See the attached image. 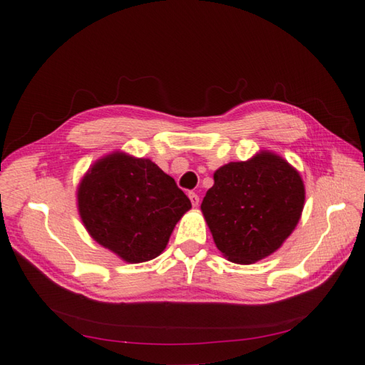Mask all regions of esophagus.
I'll return each instance as SVG.
<instances>
[{
  "instance_id": "34e87169",
  "label": "esophagus",
  "mask_w": 365,
  "mask_h": 365,
  "mask_svg": "<svg viewBox=\"0 0 365 365\" xmlns=\"http://www.w3.org/2000/svg\"><path fill=\"white\" fill-rule=\"evenodd\" d=\"M188 197H190V200H191L192 207H197V205H199V196L196 195L195 191H190V192H188Z\"/></svg>"
}]
</instances>
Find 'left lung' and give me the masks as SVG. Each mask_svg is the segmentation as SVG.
Segmentation results:
<instances>
[{"instance_id":"left-lung-1","label":"left lung","mask_w":365,"mask_h":365,"mask_svg":"<svg viewBox=\"0 0 365 365\" xmlns=\"http://www.w3.org/2000/svg\"><path fill=\"white\" fill-rule=\"evenodd\" d=\"M202 213L218 250L230 262L254 263L281 246L304 207L299 174L277 155L262 152L216 170Z\"/></svg>"}]
</instances>
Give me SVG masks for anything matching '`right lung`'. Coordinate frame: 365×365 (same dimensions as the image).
Wrapping results in <instances>:
<instances>
[{"instance_id": "obj_1", "label": "right lung", "mask_w": 365, "mask_h": 365, "mask_svg": "<svg viewBox=\"0 0 365 365\" xmlns=\"http://www.w3.org/2000/svg\"><path fill=\"white\" fill-rule=\"evenodd\" d=\"M78 208L97 243L125 262L139 263L163 252L191 202L150 160L113 153L84 175Z\"/></svg>"}]
</instances>
